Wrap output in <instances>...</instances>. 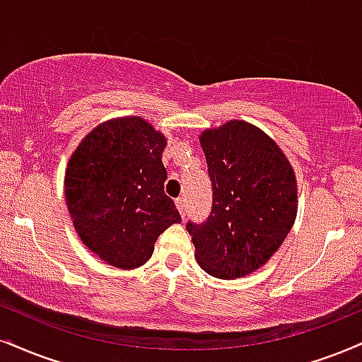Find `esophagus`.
Masks as SVG:
<instances>
[{"instance_id":"esophagus-1","label":"esophagus","mask_w":362,"mask_h":362,"mask_svg":"<svg viewBox=\"0 0 362 362\" xmlns=\"http://www.w3.org/2000/svg\"><path fill=\"white\" fill-rule=\"evenodd\" d=\"M175 202H177V207H178V211H180L182 218H185V216H187V206H185V199H184V197H178Z\"/></svg>"}]
</instances>
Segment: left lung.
Returning <instances> with one entry per match:
<instances>
[{"instance_id":"left-lung-1","label":"left lung","mask_w":362,"mask_h":362,"mask_svg":"<svg viewBox=\"0 0 362 362\" xmlns=\"http://www.w3.org/2000/svg\"><path fill=\"white\" fill-rule=\"evenodd\" d=\"M201 146L213 207L206 221L185 224L195 257L218 279L247 276L271 259L293 228L296 177L279 146L243 120L202 132Z\"/></svg>"}]
</instances>
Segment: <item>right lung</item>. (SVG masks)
<instances>
[{"mask_svg":"<svg viewBox=\"0 0 362 362\" xmlns=\"http://www.w3.org/2000/svg\"><path fill=\"white\" fill-rule=\"evenodd\" d=\"M165 141L146 120H109L81 141L68 163L64 194L83 243L107 264H146L158 236L180 223L165 194Z\"/></svg>","mask_w":362,"mask_h":362,"instance_id":"obj_1","label":"right lung"}]
</instances>
